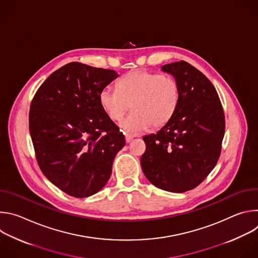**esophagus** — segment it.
<instances>
[{
	"label": "esophagus",
	"mask_w": 258,
	"mask_h": 258,
	"mask_svg": "<svg viewBox=\"0 0 258 258\" xmlns=\"http://www.w3.org/2000/svg\"><path fill=\"white\" fill-rule=\"evenodd\" d=\"M132 140H133V137H131V136H127V135L125 136V142H126V143H130Z\"/></svg>",
	"instance_id": "34e87169"
}]
</instances>
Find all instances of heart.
Returning <instances> with one entry per match:
<instances>
[{"instance_id": "obj_1", "label": "heart", "mask_w": 258, "mask_h": 258, "mask_svg": "<svg viewBox=\"0 0 258 258\" xmlns=\"http://www.w3.org/2000/svg\"><path fill=\"white\" fill-rule=\"evenodd\" d=\"M179 101V87L170 76L143 70L132 71L117 83V89L106 87L99 102L110 119L119 121L132 105L133 113L120 122L126 135L142 134L151 125L163 126L174 114Z\"/></svg>"}]
</instances>
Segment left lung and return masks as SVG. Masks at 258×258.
I'll return each instance as SVG.
<instances>
[{"label":"left lung","instance_id":"1","mask_svg":"<svg viewBox=\"0 0 258 258\" xmlns=\"http://www.w3.org/2000/svg\"><path fill=\"white\" fill-rule=\"evenodd\" d=\"M179 87L171 118L156 133L143 138L141 166L159 189L183 193L196 188L214 168L225 135V115L210 81L186 61L161 67Z\"/></svg>","mask_w":258,"mask_h":258}]
</instances>
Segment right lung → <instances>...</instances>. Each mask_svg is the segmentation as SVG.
<instances>
[{"mask_svg": "<svg viewBox=\"0 0 258 258\" xmlns=\"http://www.w3.org/2000/svg\"><path fill=\"white\" fill-rule=\"evenodd\" d=\"M118 73L68 63L43 83L29 110V133L46 177L66 194L86 198L108 181L125 140L99 102Z\"/></svg>", "mask_w": 258, "mask_h": 258, "instance_id": "obj_1", "label": "right lung"}]
</instances>
